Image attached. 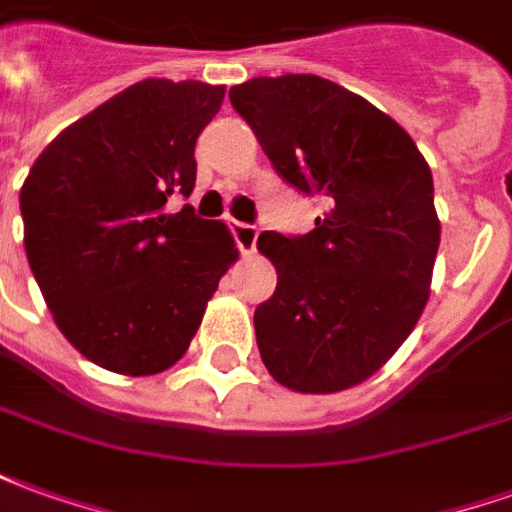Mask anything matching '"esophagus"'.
<instances>
[{"instance_id": "esophagus-1", "label": "esophagus", "mask_w": 512, "mask_h": 512, "mask_svg": "<svg viewBox=\"0 0 512 512\" xmlns=\"http://www.w3.org/2000/svg\"><path fill=\"white\" fill-rule=\"evenodd\" d=\"M233 238L235 244H238V249H241V255L244 257H252L255 255L257 249V227H252V224H241V222H233Z\"/></svg>"}]
</instances>
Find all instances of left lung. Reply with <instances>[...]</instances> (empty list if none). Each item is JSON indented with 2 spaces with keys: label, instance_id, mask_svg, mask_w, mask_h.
<instances>
[{
  "label": "left lung",
  "instance_id": "obj_1",
  "mask_svg": "<svg viewBox=\"0 0 512 512\" xmlns=\"http://www.w3.org/2000/svg\"><path fill=\"white\" fill-rule=\"evenodd\" d=\"M230 101L279 175L326 202L307 235L257 238L277 268L274 296L255 310L263 365L293 392L351 389L428 304L441 241L428 161L392 117L312 73L257 76Z\"/></svg>",
  "mask_w": 512,
  "mask_h": 512
}]
</instances>
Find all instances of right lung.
I'll return each mask as SVG.
<instances>
[{
    "label": "right lung",
    "mask_w": 512,
    "mask_h": 512,
    "mask_svg": "<svg viewBox=\"0 0 512 512\" xmlns=\"http://www.w3.org/2000/svg\"><path fill=\"white\" fill-rule=\"evenodd\" d=\"M224 84L145 79L76 120L21 186L24 246L65 340L120 376H156L189 351L238 260L227 224L169 213L189 197L194 145Z\"/></svg>",
    "instance_id": "obj_1"
}]
</instances>
